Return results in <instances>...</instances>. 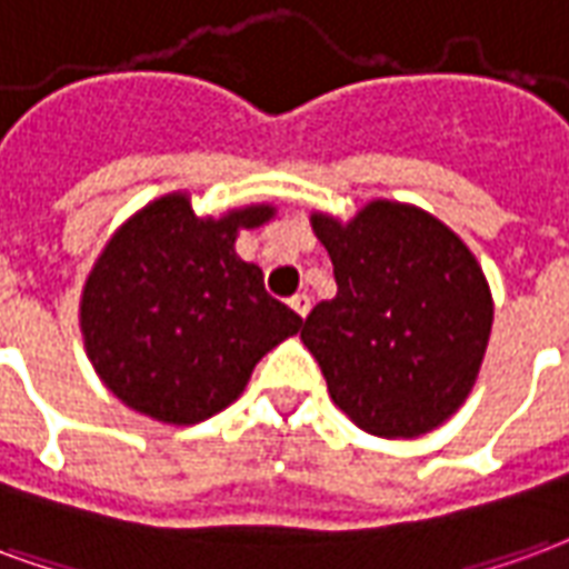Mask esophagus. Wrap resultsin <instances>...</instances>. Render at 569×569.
<instances>
[{
  "label": "esophagus",
  "instance_id": "esophagus-1",
  "mask_svg": "<svg viewBox=\"0 0 569 569\" xmlns=\"http://www.w3.org/2000/svg\"><path fill=\"white\" fill-rule=\"evenodd\" d=\"M290 309L300 315V318H306L309 309H312V297H309V293H297V297H290Z\"/></svg>",
  "mask_w": 569,
  "mask_h": 569
}]
</instances>
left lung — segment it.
Listing matches in <instances>:
<instances>
[{
    "mask_svg": "<svg viewBox=\"0 0 569 569\" xmlns=\"http://www.w3.org/2000/svg\"><path fill=\"white\" fill-rule=\"evenodd\" d=\"M333 260L336 297L300 339L333 403L372 437L412 439L458 412L482 367L495 306L470 248L400 202H370L351 223L312 218Z\"/></svg>",
    "mask_w": 569,
    "mask_h": 569,
    "instance_id": "1",
    "label": "left lung"
}]
</instances>
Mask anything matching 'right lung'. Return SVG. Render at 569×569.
Instances as JSON below:
<instances>
[{
  "label": "right lung",
  "mask_w": 569,
  "mask_h": 569,
  "mask_svg": "<svg viewBox=\"0 0 569 569\" xmlns=\"http://www.w3.org/2000/svg\"><path fill=\"white\" fill-rule=\"evenodd\" d=\"M269 218V206H251L202 221L172 193L111 236L87 279L81 330L118 400L169 425L206 421L242 393L269 348L300 330L260 267L233 251L239 227Z\"/></svg>",
  "instance_id": "1"
}]
</instances>
